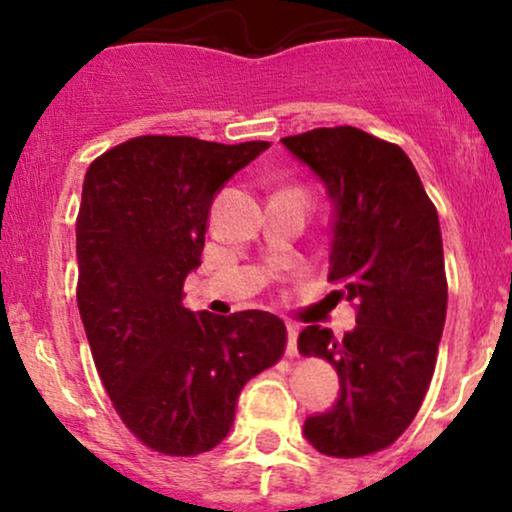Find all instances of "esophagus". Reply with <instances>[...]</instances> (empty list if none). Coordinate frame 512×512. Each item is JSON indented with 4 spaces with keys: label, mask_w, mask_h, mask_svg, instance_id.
<instances>
[{
    "label": "esophagus",
    "mask_w": 512,
    "mask_h": 512,
    "mask_svg": "<svg viewBox=\"0 0 512 512\" xmlns=\"http://www.w3.org/2000/svg\"><path fill=\"white\" fill-rule=\"evenodd\" d=\"M286 330H289V356H296L298 354V349H296L298 325H293V322H289V325H286Z\"/></svg>",
    "instance_id": "esophagus-1"
}]
</instances>
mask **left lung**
Returning a JSON list of instances; mask_svg holds the SVG:
<instances>
[{"label": "left lung", "mask_w": 512, "mask_h": 512, "mask_svg": "<svg viewBox=\"0 0 512 512\" xmlns=\"http://www.w3.org/2000/svg\"><path fill=\"white\" fill-rule=\"evenodd\" d=\"M325 182L337 209L332 226V301L356 308L344 337L308 325L303 356L325 358L339 399L305 419L322 455L363 457L390 448L421 409L448 310L438 211L397 144L356 127H317L281 139Z\"/></svg>", "instance_id": "obj_1"}]
</instances>
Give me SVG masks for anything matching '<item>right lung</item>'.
I'll use <instances>...</instances> for the list:
<instances>
[{
    "label": "right lung",
    "instance_id": "right-lung-1",
    "mask_svg": "<svg viewBox=\"0 0 512 512\" xmlns=\"http://www.w3.org/2000/svg\"><path fill=\"white\" fill-rule=\"evenodd\" d=\"M264 149L269 142L144 134L86 170L76 303L117 416L161 455L216 448L231 431L243 385L284 356L286 325L276 315L182 305L214 195Z\"/></svg>",
    "mask_w": 512,
    "mask_h": 512
}]
</instances>
